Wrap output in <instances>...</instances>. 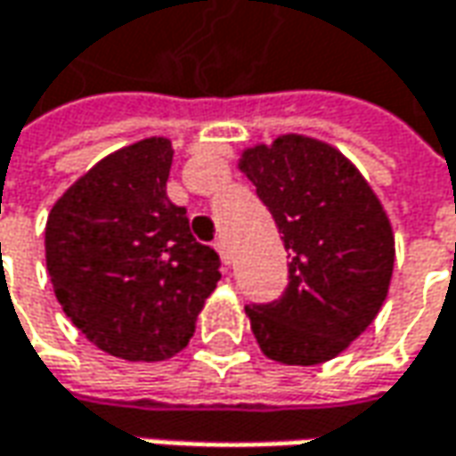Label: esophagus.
I'll return each instance as SVG.
<instances>
[{
  "instance_id": "obj_1",
  "label": "esophagus",
  "mask_w": 456,
  "mask_h": 456,
  "mask_svg": "<svg viewBox=\"0 0 456 456\" xmlns=\"http://www.w3.org/2000/svg\"><path fill=\"white\" fill-rule=\"evenodd\" d=\"M216 251L220 254V261H223V264H231V251H228V240H225V238H218V240H216Z\"/></svg>"
}]
</instances>
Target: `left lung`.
Here are the masks:
<instances>
[{
    "label": "left lung",
    "mask_w": 456,
    "mask_h": 456,
    "mask_svg": "<svg viewBox=\"0 0 456 456\" xmlns=\"http://www.w3.org/2000/svg\"><path fill=\"white\" fill-rule=\"evenodd\" d=\"M289 251V284L269 305H248L266 358L317 365L340 355L386 302L394 231L355 165L320 139L284 134L240 154Z\"/></svg>",
    "instance_id": "obj_1"
}]
</instances>
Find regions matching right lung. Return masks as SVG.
<instances>
[{"instance_id":"1","label":"right lung","mask_w":456,"mask_h":456,"mask_svg":"<svg viewBox=\"0 0 456 456\" xmlns=\"http://www.w3.org/2000/svg\"><path fill=\"white\" fill-rule=\"evenodd\" d=\"M172 144L150 136L103 157L50 210L45 261L62 312L103 353L177 355L220 279V258L169 202Z\"/></svg>"}]
</instances>
